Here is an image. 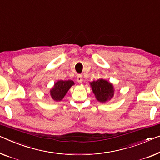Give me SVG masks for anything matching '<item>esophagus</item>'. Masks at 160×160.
<instances>
[{"label": "esophagus", "instance_id": "obj_1", "mask_svg": "<svg viewBox=\"0 0 160 160\" xmlns=\"http://www.w3.org/2000/svg\"><path fill=\"white\" fill-rule=\"evenodd\" d=\"M82 80H83V79H82V76L81 75H78V77H77V81L79 83H81L82 82Z\"/></svg>", "mask_w": 160, "mask_h": 160}]
</instances>
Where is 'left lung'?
<instances>
[{
    "label": "left lung",
    "mask_w": 160,
    "mask_h": 160,
    "mask_svg": "<svg viewBox=\"0 0 160 160\" xmlns=\"http://www.w3.org/2000/svg\"><path fill=\"white\" fill-rule=\"evenodd\" d=\"M90 84L95 98L101 103H106L113 97V85L107 80L98 79L90 82Z\"/></svg>",
    "instance_id": "left-lung-1"
}]
</instances>
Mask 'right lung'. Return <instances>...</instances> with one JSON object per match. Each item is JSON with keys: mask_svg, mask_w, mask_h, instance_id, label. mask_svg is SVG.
<instances>
[{"mask_svg": "<svg viewBox=\"0 0 160 160\" xmlns=\"http://www.w3.org/2000/svg\"><path fill=\"white\" fill-rule=\"evenodd\" d=\"M75 85L72 80H58L50 90V95L55 101H60L65 97L70 88Z\"/></svg>", "mask_w": 160, "mask_h": 160, "instance_id": "1", "label": "right lung"}]
</instances>
